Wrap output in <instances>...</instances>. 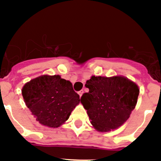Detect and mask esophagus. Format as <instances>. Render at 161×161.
<instances>
[{"label": "esophagus", "mask_w": 161, "mask_h": 161, "mask_svg": "<svg viewBox=\"0 0 161 161\" xmlns=\"http://www.w3.org/2000/svg\"><path fill=\"white\" fill-rule=\"evenodd\" d=\"M83 93H84V91L83 90H80V91H79V92H78V94H79L80 97H81L82 94H83Z\"/></svg>", "instance_id": "obj_1"}]
</instances>
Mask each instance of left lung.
Instances as JSON below:
<instances>
[{
	"mask_svg": "<svg viewBox=\"0 0 161 161\" xmlns=\"http://www.w3.org/2000/svg\"><path fill=\"white\" fill-rule=\"evenodd\" d=\"M89 89L80 98L95 130L108 132L120 127L136 108L139 86L123 76H92L85 84Z\"/></svg>",
	"mask_w": 161,
	"mask_h": 161,
	"instance_id": "8db88e82",
	"label": "left lung"
}]
</instances>
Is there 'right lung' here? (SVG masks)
<instances>
[{
    "mask_svg": "<svg viewBox=\"0 0 161 161\" xmlns=\"http://www.w3.org/2000/svg\"><path fill=\"white\" fill-rule=\"evenodd\" d=\"M22 94L38 123L52 128L63 125L80 101L72 84L59 75H42L31 80L22 87Z\"/></svg>",
    "mask_w": 161,
    "mask_h": 161,
    "instance_id": "obj_1",
    "label": "right lung"
}]
</instances>
